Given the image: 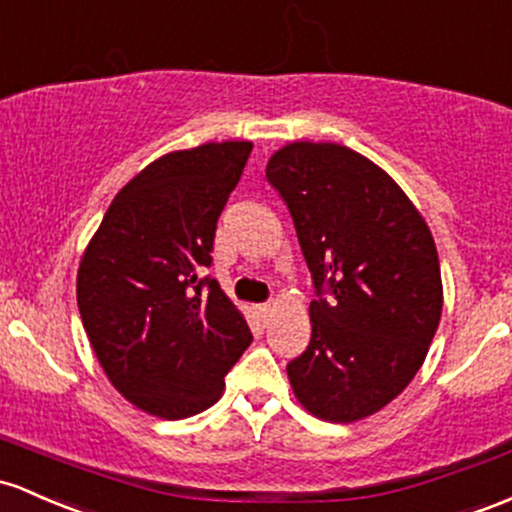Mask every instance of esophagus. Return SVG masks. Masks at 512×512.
Wrapping results in <instances>:
<instances>
[{
    "mask_svg": "<svg viewBox=\"0 0 512 512\" xmlns=\"http://www.w3.org/2000/svg\"><path fill=\"white\" fill-rule=\"evenodd\" d=\"M257 313H260L262 320H269V318H272V313H274V306H272V303H265V306H257Z\"/></svg>",
    "mask_w": 512,
    "mask_h": 512,
    "instance_id": "obj_1",
    "label": "esophagus"
}]
</instances>
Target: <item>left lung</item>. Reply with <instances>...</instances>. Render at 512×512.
I'll use <instances>...</instances> for the list:
<instances>
[{"instance_id":"8db88e82","label":"left lung","mask_w":512,"mask_h":512,"mask_svg":"<svg viewBox=\"0 0 512 512\" xmlns=\"http://www.w3.org/2000/svg\"><path fill=\"white\" fill-rule=\"evenodd\" d=\"M267 179L289 206L318 294L311 342L286 364L291 389L316 418L355 423L423 367L442 316L435 240L389 174L345 145H284Z\"/></svg>"}]
</instances>
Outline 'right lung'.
Masks as SVG:
<instances>
[{
    "label": "right lung",
    "instance_id": "right-lung-1",
    "mask_svg": "<svg viewBox=\"0 0 512 512\" xmlns=\"http://www.w3.org/2000/svg\"><path fill=\"white\" fill-rule=\"evenodd\" d=\"M250 150V140H223L157 157L114 196L82 255L77 306L94 355L155 418L213 406L252 342L218 282L199 279Z\"/></svg>",
    "mask_w": 512,
    "mask_h": 512
}]
</instances>
